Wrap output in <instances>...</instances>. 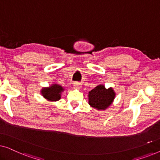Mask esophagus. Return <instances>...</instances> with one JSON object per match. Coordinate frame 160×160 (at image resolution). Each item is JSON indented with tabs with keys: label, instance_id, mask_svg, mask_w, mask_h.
Returning <instances> with one entry per match:
<instances>
[{
	"label": "esophagus",
	"instance_id": "1",
	"mask_svg": "<svg viewBox=\"0 0 160 160\" xmlns=\"http://www.w3.org/2000/svg\"><path fill=\"white\" fill-rule=\"evenodd\" d=\"M73 87H74V89H80L81 88H82V85H81L80 83H78V82H76V83H74V84H73Z\"/></svg>",
	"mask_w": 160,
	"mask_h": 160
}]
</instances>
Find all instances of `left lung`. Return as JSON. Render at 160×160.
Here are the masks:
<instances>
[{
	"label": "left lung",
	"mask_w": 160,
	"mask_h": 160,
	"mask_svg": "<svg viewBox=\"0 0 160 160\" xmlns=\"http://www.w3.org/2000/svg\"><path fill=\"white\" fill-rule=\"evenodd\" d=\"M115 96L112 87L106 89L103 84H99L89 92V104L98 111H104L112 104Z\"/></svg>",
	"instance_id": "left-lung-1"
}]
</instances>
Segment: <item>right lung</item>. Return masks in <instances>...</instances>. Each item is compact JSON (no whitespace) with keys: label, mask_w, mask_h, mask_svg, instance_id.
<instances>
[{"label":"right lung","mask_w":160,"mask_h":160,"mask_svg":"<svg viewBox=\"0 0 160 160\" xmlns=\"http://www.w3.org/2000/svg\"><path fill=\"white\" fill-rule=\"evenodd\" d=\"M65 89L60 85L52 84L49 87H43L41 90V94L46 100L54 102L60 100L61 94Z\"/></svg>","instance_id":"obj_1"}]
</instances>
